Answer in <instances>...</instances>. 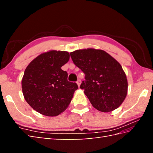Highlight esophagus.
Returning a JSON list of instances; mask_svg holds the SVG:
<instances>
[{
    "mask_svg": "<svg viewBox=\"0 0 153 153\" xmlns=\"http://www.w3.org/2000/svg\"><path fill=\"white\" fill-rule=\"evenodd\" d=\"M77 85H78V87H80V85H81V83H82V81H81L80 79H78L77 81Z\"/></svg>",
    "mask_w": 153,
    "mask_h": 153,
    "instance_id": "1",
    "label": "esophagus"
}]
</instances>
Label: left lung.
<instances>
[{"instance_id": "8db88e82", "label": "left lung", "mask_w": 153, "mask_h": 153, "mask_svg": "<svg viewBox=\"0 0 153 153\" xmlns=\"http://www.w3.org/2000/svg\"><path fill=\"white\" fill-rule=\"evenodd\" d=\"M74 63L85 75L80 88L94 108L102 112L118 108L128 93V79L121 65L106 52L89 48L71 52Z\"/></svg>"}]
</instances>
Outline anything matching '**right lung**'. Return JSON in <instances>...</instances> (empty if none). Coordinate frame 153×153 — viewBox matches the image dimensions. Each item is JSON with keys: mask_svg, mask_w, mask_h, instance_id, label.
<instances>
[{"mask_svg": "<svg viewBox=\"0 0 153 153\" xmlns=\"http://www.w3.org/2000/svg\"><path fill=\"white\" fill-rule=\"evenodd\" d=\"M70 59L67 51L51 50L39 55L25 70L22 79L23 95L32 108L47 116H56L66 110L78 89L68 81L61 69Z\"/></svg>", "mask_w": 153, "mask_h": 153, "instance_id": "1", "label": "right lung"}]
</instances>
